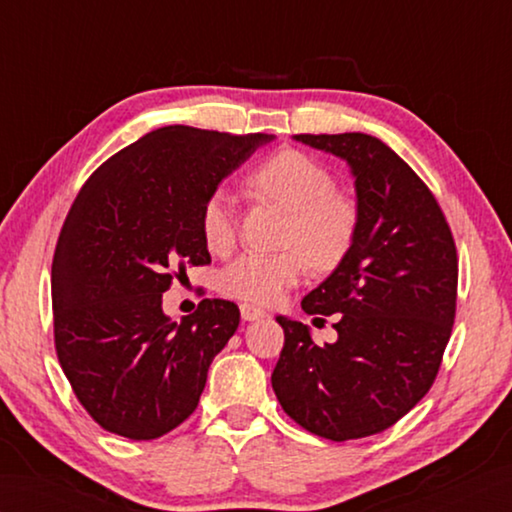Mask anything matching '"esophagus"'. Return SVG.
<instances>
[{"instance_id":"esophagus-1","label":"esophagus","mask_w":512,"mask_h":512,"mask_svg":"<svg viewBox=\"0 0 512 512\" xmlns=\"http://www.w3.org/2000/svg\"><path fill=\"white\" fill-rule=\"evenodd\" d=\"M239 312H242V319L244 321H259V319L266 317L264 310L250 306V303H244V306H239Z\"/></svg>"}]
</instances>
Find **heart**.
<instances>
[{"label":"heart","instance_id":"heart-1","mask_svg":"<svg viewBox=\"0 0 512 512\" xmlns=\"http://www.w3.org/2000/svg\"><path fill=\"white\" fill-rule=\"evenodd\" d=\"M250 187L290 213L284 253L248 250L220 275L224 295L257 306H270L297 286L314 268H334L352 248L358 226L356 204L336 193V180L321 162L295 149L270 156L250 176ZM202 237L211 253H228L235 244V209L231 193L217 189L202 206Z\"/></svg>","mask_w":512,"mask_h":512}]
</instances>
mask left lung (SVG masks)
<instances>
[{
    "label": "left lung",
    "instance_id": "obj_1",
    "mask_svg": "<svg viewBox=\"0 0 512 512\" xmlns=\"http://www.w3.org/2000/svg\"><path fill=\"white\" fill-rule=\"evenodd\" d=\"M292 138L347 162L358 226L339 266L301 301L308 314H336L339 339L317 345L308 325L277 317L284 350L270 380L284 411L314 436L367 438L436 380L455 319L458 255L433 193L383 140Z\"/></svg>",
    "mask_w": 512,
    "mask_h": 512
}]
</instances>
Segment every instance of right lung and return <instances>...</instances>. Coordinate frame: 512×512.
<instances>
[{"instance_id":"1","label":"right lung","mask_w":512,"mask_h":512,"mask_svg":"<svg viewBox=\"0 0 512 512\" xmlns=\"http://www.w3.org/2000/svg\"><path fill=\"white\" fill-rule=\"evenodd\" d=\"M270 140L160 127L103 162L76 195L52 259L54 345L103 429L154 440L198 407L239 308L204 299L176 323L162 312V292L187 266L211 262L202 206Z\"/></svg>"}]
</instances>
